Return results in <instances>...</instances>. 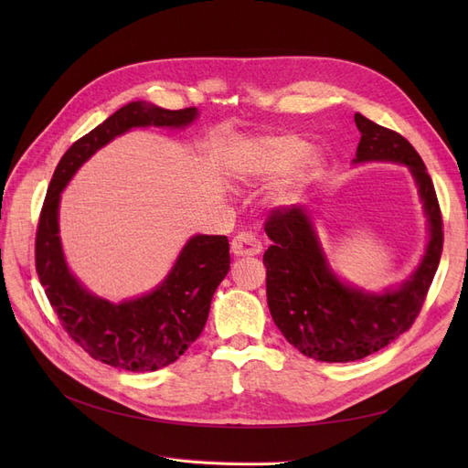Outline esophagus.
Returning a JSON list of instances; mask_svg holds the SVG:
<instances>
[{"label": "esophagus", "mask_w": 468, "mask_h": 468, "mask_svg": "<svg viewBox=\"0 0 468 468\" xmlns=\"http://www.w3.org/2000/svg\"><path fill=\"white\" fill-rule=\"evenodd\" d=\"M230 250H232L234 256H238V258H242V256H258V253L261 251V242H260L256 236H251L248 232H242V234L234 236L232 244H230Z\"/></svg>", "instance_id": "34e87169"}]
</instances>
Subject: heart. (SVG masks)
I'll use <instances>...</instances> for the list:
<instances>
[{
	"mask_svg": "<svg viewBox=\"0 0 468 468\" xmlns=\"http://www.w3.org/2000/svg\"><path fill=\"white\" fill-rule=\"evenodd\" d=\"M320 160L314 152L294 136H260L246 143L234 162V176L239 179H271L290 172L269 193L273 207L282 208L299 199L304 187L318 172Z\"/></svg>",
	"mask_w": 468,
	"mask_h": 468,
	"instance_id": "1",
	"label": "heart"
}]
</instances>
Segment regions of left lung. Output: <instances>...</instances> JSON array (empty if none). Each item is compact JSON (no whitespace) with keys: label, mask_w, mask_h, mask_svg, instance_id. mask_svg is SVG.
Segmentation results:
<instances>
[{"label":"left lung","mask_w":468,"mask_h":468,"mask_svg":"<svg viewBox=\"0 0 468 468\" xmlns=\"http://www.w3.org/2000/svg\"><path fill=\"white\" fill-rule=\"evenodd\" d=\"M356 124L361 140L353 164L406 165L418 186L430 238L416 271L402 285L369 292L332 271L306 207L271 210L265 232L273 244L263 253L269 313L291 346L325 363L363 359L410 330L426 301L443 250L441 210L420 154L404 136L361 112H356Z\"/></svg>","instance_id":"8db88e82"}]
</instances>
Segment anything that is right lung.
Returning a JSON list of instances; mask_svg holds the SVG:
<instances>
[{"mask_svg":"<svg viewBox=\"0 0 468 468\" xmlns=\"http://www.w3.org/2000/svg\"><path fill=\"white\" fill-rule=\"evenodd\" d=\"M197 117V107L169 111L146 101L121 107L68 148L40 210L35 242L40 285L68 335L93 359L117 369L158 371L177 361L201 335L212 294L230 269L229 238L191 236L158 287L136 299L111 303L88 291L68 269L58 236L60 195L78 169L117 136L140 126L186 129Z\"/></svg>","mask_w":468,"mask_h":468,"instance_id":"obj_1","label":"right lung"}]
</instances>
